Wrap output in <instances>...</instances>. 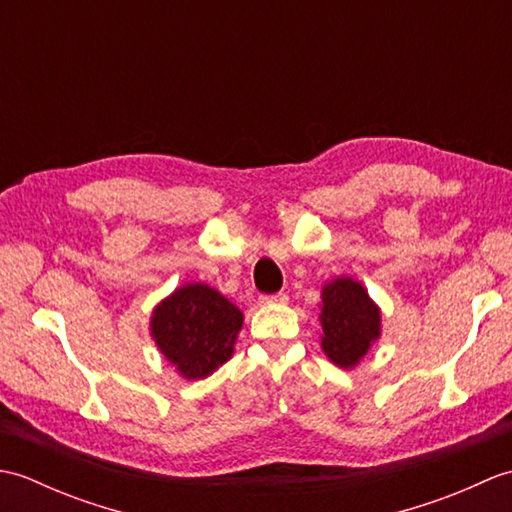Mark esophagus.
I'll return each mask as SVG.
<instances>
[{
	"instance_id": "esophagus-1",
	"label": "esophagus",
	"mask_w": 512,
	"mask_h": 512,
	"mask_svg": "<svg viewBox=\"0 0 512 512\" xmlns=\"http://www.w3.org/2000/svg\"><path fill=\"white\" fill-rule=\"evenodd\" d=\"M259 301H262L264 306H273V303H286L288 295L286 292H277V295H262L259 297Z\"/></svg>"
}]
</instances>
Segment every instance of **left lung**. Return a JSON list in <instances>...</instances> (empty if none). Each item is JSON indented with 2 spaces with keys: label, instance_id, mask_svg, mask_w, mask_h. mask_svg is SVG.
Here are the masks:
<instances>
[{
  "label": "left lung",
  "instance_id": "obj_1",
  "mask_svg": "<svg viewBox=\"0 0 512 512\" xmlns=\"http://www.w3.org/2000/svg\"><path fill=\"white\" fill-rule=\"evenodd\" d=\"M321 350L341 369H354L380 339V308L361 281L336 277L321 288Z\"/></svg>",
  "mask_w": 512,
  "mask_h": 512
}]
</instances>
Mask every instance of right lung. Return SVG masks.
<instances>
[{"label":"right lung","instance_id":"right-lung-1","mask_svg":"<svg viewBox=\"0 0 512 512\" xmlns=\"http://www.w3.org/2000/svg\"><path fill=\"white\" fill-rule=\"evenodd\" d=\"M244 314L206 284H184L151 312L149 332L160 354L187 380L211 376L235 352Z\"/></svg>","mask_w":512,"mask_h":512}]
</instances>
